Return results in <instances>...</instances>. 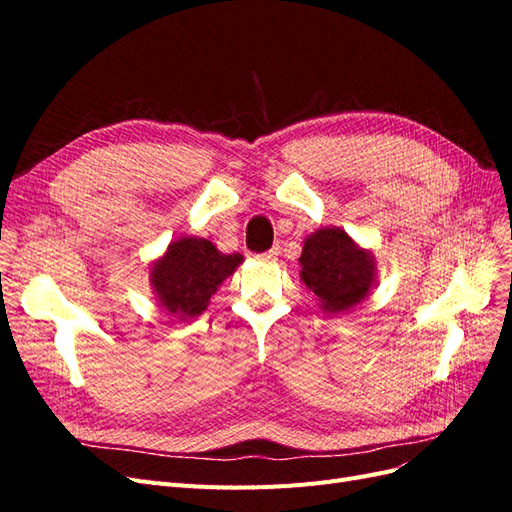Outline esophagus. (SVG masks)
<instances>
[{"mask_svg": "<svg viewBox=\"0 0 512 512\" xmlns=\"http://www.w3.org/2000/svg\"><path fill=\"white\" fill-rule=\"evenodd\" d=\"M277 254H280V247H271V250H267V252L256 254V258H260V260H275Z\"/></svg>", "mask_w": 512, "mask_h": 512, "instance_id": "obj_1", "label": "esophagus"}]
</instances>
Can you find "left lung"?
<instances>
[{
	"mask_svg": "<svg viewBox=\"0 0 512 512\" xmlns=\"http://www.w3.org/2000/svg\"><path fill=\"white\" fill-rule=\"evenodd\" d=\"M299 262L301 280L329 314L359 303L374 280V260L339 228H322L305 239Z\"/></svg>",
	"mask_w": 512,
	"mask_h": 512,
	"instance_id": "left-lung-1",
	"label": "left lung"
}]
</instances>
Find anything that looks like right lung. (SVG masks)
<instances>
[{"label":"right lung","instance_id":"1","mask_svg":"<svg viewBox=\"0 0 512 512\" xmlns=\"http://www.w3.org/2000/svg\"><path fill=\"white\" fill-rule=\"evenodd\" d=\"M241 260V254H220L207 239H179L153 265L151 284L170 316L194 318Z\"/></svg>","mask_w":512,"mask_h":512}]
</instances>
